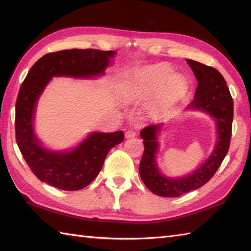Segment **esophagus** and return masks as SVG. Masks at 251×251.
<instances>
[{
  "instance_id": "esophagus-1",
  "label": "esophagus",
  "mask_w": 251,
  "mask_h": 251,
  "mask_svg": "<svg viewBox=\"0 0 251 251\" xmlns=\"http://www.w3.org/2000/svg\"><path fill=\"white\" fill-rule=\"evenodd\" d=\"M135 136H136V131L131 130V129H128L125 132V137L127 138V139H129V138H134Z\"/></svg>"
}]
</instances>
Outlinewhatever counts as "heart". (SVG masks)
<instances>
[{
  "label": "heart",
  "instance_id": "b5f03b06",
  "mask_svg": "<svg viewBox=\"0 0 251 251\" xmlns=\"http://www.w3.org/2000/svg\"><path fill=\"white\" fill-rule=\"evenodd\" d=\"M185 79L174 74L167 65H156L134 72L122 86V94L127 101L150 99L158 93V103L168 106L185 94Z\"/></svg>",
  "mask_w": 251,
  "mask_h": 251
}]
</instances>
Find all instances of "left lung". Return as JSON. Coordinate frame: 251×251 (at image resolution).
I'll return each mask as SVG.
<instances>
[{
  "instance_id": "obj_1",
  "label": "left lung",
  "mask_w": 251,
  "mask_h": 251,
  "mask_svg": "<svg viewBox=\"0 0 251 251\" xmlns=\"http://www.w3.org/2000/svg\"><path fill=\"white\" fill-rule=\"evenodd\" d=\"M197 79L194 99L186 109L200 110L216 122L217 143L210 156L195 172L180 178H168L159 172L156 164L157 135L163 124H153L140 131L145 152L139 165L141 180L152 193L163 197H177L201 188L209 181L220 167L230 148L233 122V99L226 79L215 68L186 59Z\"/></svg>"
}]
</instances>
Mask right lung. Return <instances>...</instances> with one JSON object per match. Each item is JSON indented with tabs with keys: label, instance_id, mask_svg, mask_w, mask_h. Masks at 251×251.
<instances>
[{
	"label": "right lung",
	"instance_id": "obj_1",
	"mask_svg": "<svg viewBox=\"0 0 251 251\" xmlns=\"http://www.w3.org/2000/svg\"><path fill=\"white\" fill-rule=\"evenodd\" d=\"M115 54L94 49L50 52L26 74L16 101V141L25 163L42 182L65 191L85 188L100 173L111 149L124 140L123 131L92 132L70 151H50L42 147L33 126L36 102L51 77L102 75Z\"/></svg>",
	"mask_w": 251,
	"mask_h": 251
}]
</instances>
